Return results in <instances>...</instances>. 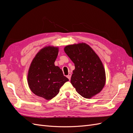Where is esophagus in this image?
Here are the masks:
<instances>
[{"label": "esophagus", "mask_w": 133, "mask_h": 133, "mask_svg": "<svg viewBox=\"0 0 133 133\" xmlns=\"http://www.w3.org/2000/svg\"><path fill=\"white\" fill-rule=\"evenodd\" d=\"M71 74L70 73H69V74H68V75H67V78L69 79V80H70V79H71Z\"/></svg>", "instance_id": "1"}]
</instances>
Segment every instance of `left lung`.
I'll return each instance as SVG.
<instances>
[{
	"label": "left lung",
	"mask_w": 133,
	"mask_h": 133,
	"mask_svg": "<svg viewBox=\"0 0 133 133\" xmlns=\"http://www.w3.org/2000/svg\"><path fill=\"white\" fill-rule=\"evenodd\" d=\"M64 50L74 63L70 82L76 92L87 99L99 94L106 83L105 69L99 56L84 43L67 45Z\"/></svg>",
	"instance_id": "left-lung-1"
}]
</instances>
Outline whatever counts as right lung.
<instances>
[{"mask_svg":"<svg viewBox=\"0 0 133 133\" xmlns=\"http://www.w3.org/2000/svg\"><path fill=\"white\" fill-rule=\"evenodd\" d=\"M59 53V47L46 46L40 50L30 64L27 81L34 94L49 100L59 92L60 88L68 79L54 62Z\"/></svg>","mask_w":133,"mask_h":133,"instance_id":"obj_1","label":"right lung"}]
</instances>
